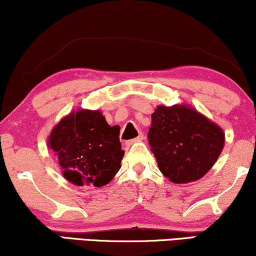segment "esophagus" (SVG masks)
Returning <instances> with one entry per match:
<instances>
[{
    "label": "esophagus",
    "mask_w": 256,
    "mask_h": 256,
    "mask_svg": "<svg viewBox=\"0 0 256 256\" xmlns=\"http://www.w3.org/2000/svg\"><path fill=\"white\" fill-rule=\"evenodd\" d=\"M143 140H144L143 134H140V136H138V137L134 138V140H131L126 142V146H132V144H134V143H137V142H142Z\"/></svg>",
    "instance_id": "1"
}]
</instances>
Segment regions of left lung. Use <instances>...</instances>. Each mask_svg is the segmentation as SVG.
I'll return each instance as SVG.
<instances>
[{
	"instance_id": "8db88e82",
	"label": "left lung",
	"mask_w": 256,
	"mask_h": 256,
	"mask_svg": "<svg viewBox=\"0 0 256 256\" xmlns=\"http://www.w3.org/2000/svg\"><path fill=\"white\" fill-rule=\"evenodd\" d=\"M148 140L162 174L186 184L210 170L223 150L224 134L190 107L160 106L152 114Z\"/></svg>"
}]
</instances>
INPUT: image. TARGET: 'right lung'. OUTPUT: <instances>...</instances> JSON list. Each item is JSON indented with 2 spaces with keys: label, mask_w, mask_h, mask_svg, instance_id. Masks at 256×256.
Masks as SVG:
<instances>
[{
  "label": "right lung",
  "mask_w": 256,
  "mask_h": 256,
  "mask_svg": "<svg viewBox=\"0 0 256 256\" xmlns=\"http://www.w3.org/2000/svg\"><path fill=\"white\" fill-rule=\"evenodd\" d=\"M118 126H110L98 110H81L62 119L50 134L63 175L78 186L101 187L120 169L124 150Z\"/></svg>",
  "instance_id": "add662e5"
}]
</instances>
